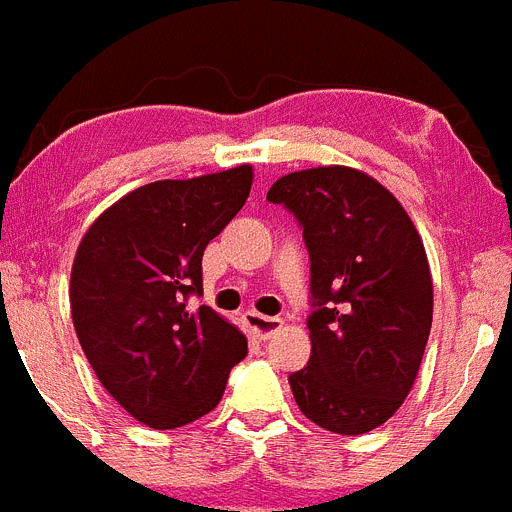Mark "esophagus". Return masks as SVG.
<instances>
[{
    "instance_id": "1",
    "label": "esophagus",
    "mask_w": 512,
    "mask_h": 512,
    "mask_svg": "<svg viewBox=\"0 0 512 512\" xmlns=\"http://www.w3.org/2000/svg\"><path fill=\"white\" fill-rule=\"evenodd\" d=\"M245 323L250 326V331L257 333L260 338H270L272 333L278 331V328H283V321H280V318L262 315V313H257V310H247Z\"/></svg>"
}]
</instances>
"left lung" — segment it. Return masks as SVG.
I'll list each match as a JSON object with an SVG mask.
<instances>
[{
  "label": "left lung",
  "mask_w": 512,
  "mask_h": 512,
  "mask_svg": "<svg viewBox=\"0 0 512 512\" xmlns=\"http://www.w3.org/2000/svg\"><path fill=\"white\" fill-rule=\"evenodd\" d=\"M303 227L310 252V361L290 374L300 412L336 434L394 417L432 328V272L407 209L351 166L280 176L267 191Z\"/></svg>",
  "instance_id": "8db88e82"
}]
</instances>
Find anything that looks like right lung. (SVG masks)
<instances>
[{"mask_svg":"<svg viewBox=\"0 0 512 512\" xmlns=\"http://www.w3.org/2000/svg\"><path fill=\"white\" fill-rule=\"evenodd\" d=\"M252 166L138 186L88 227L70 272L78 341L105 391L141 424L176 429L219 404L247 338L202 293V255L245 207Z\"/></svg>","mask_w":512,"mask_h":512,"instance_id":"1","label":"right lung"}]
</instances>
